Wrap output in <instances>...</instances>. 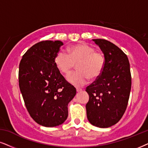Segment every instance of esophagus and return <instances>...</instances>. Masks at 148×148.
<instances>
[{
	"instance_id": "esophagus-1",
	"label": "esophagus",
	"mask_w": 148,
	"mask_h": 148,
	"mask_svg": "<svg viewBox=\"0 0 148 148\" xmlns=\"http://www.w3.org/2000/svg\"><path fill=\"white\" fill-rule=\"evenodd\" d=\"M82 90H83V89H80V88H76V91H77V92H80V91H82Z\"/></svg>"
}]
</instances>
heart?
<instances>
[{
	"label": "heart",
	"instance_id": "heart-1",
	"mask_svg": "<svg viewBox=\"0 0 148 148\" xmlns=\"http://www.w3.org/2000/svg\"><path fill=\"white\" fill-rule=\"evenodd\" d=\"M54 63L58 70L68 75L77 64L78 71L68 76L72 85L80 87L85 85L89 78H96L104 70L105 58L102 52L96 51L92 46L81 43L68 48V54L59 51L55 55Z\"/></svg>",
	"mask_w": 148,
	"mask_h": 148
}]
</instances>
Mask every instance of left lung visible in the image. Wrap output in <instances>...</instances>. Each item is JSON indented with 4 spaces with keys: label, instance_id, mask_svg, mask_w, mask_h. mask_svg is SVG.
<instances>
[{
    "label": "left lung",
    "instance_id": "8db88e82",
    "mask_svg": "<svg viewBox=\"0 0 148 148\" xmlns=\"http://www.w3.org/2000/svg\"><path fill=\"white\" fill-rule=\"evenodd\" d=\"M104 53L105 65L100 76L86 87L88 120L99 128H108L120 120L131 89L130 63L126 54L109 41L93 40Z\"/></svg>",
    "mask_w": 148,
    "mask_h": 148
}]
</instances>
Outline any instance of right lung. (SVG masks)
<instances>
[{"label":"right lung","instance_id":"obj_1","mask_svg":"<svg viewBox=\"0 0 148 148\" xmlns=\"http://www.w3.org/2000/svg\"><path fill=\"white\" fill-rule=\"evenodd\" d=\"M63 44L42 41L22 56L19 65V87L31 117L45 127L63 124L68 115V104L76 93L54 63Z\"/></svg>","mask_w":148,"mask_h":148}]
</instances>
